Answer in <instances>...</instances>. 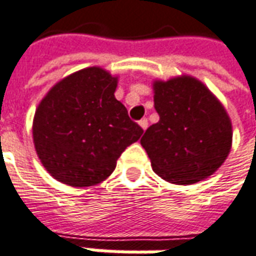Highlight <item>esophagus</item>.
I'll list each match as a JSON object with an SVG mask.
<instances>
[{
  "mask_svg": "<svg viewBox=\"0 0 256 256\" xmlns=\"http://www.w3.org/2000/svg\"><path fill=\"white\" fill-rule=\"evenodd\" d=\"M138 124H140V128H142V130H146V128H148V120H147L146 118H142V120L138 122Z\"/></svg>",
  "mask_w": 256,
  "mask_h": 256,
  "instance_id": "obj_1",
  "label": "esophagus"
}]
</instances>
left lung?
<instances>
[{"mask_svg":"<svg viewBox=\"0 0 256 256\" xmlns=\"http://www.w3.org/2000/svg\"><path fill=\"white\" fill-rule=\"evenodd\" d=\"M160 120L146 130L142 148L158 176L192 185L214 174L228 156L232 128L222 102L189 76L154 81Z\"/></svg>","mask_w":256,"mask_h":256,"instance_id":"left-lung-1","label":"left lung"}]
</instances>
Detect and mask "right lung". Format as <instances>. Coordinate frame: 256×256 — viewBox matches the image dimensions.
<instances>
[{
  "label": "right lung",
  "mask_w": 256,
  "mask_h": 256,
  "mask_svg": "<svg viewBox=\"0 0 256 256\" xmlns=\"http://www.w3.org/2000/svg\"><path fill=\"white\" fill-rule=\"evenodd\" d=\"M118 77L100 67L80 70L46 94L33 118V142L46 171L70 186L105 180L142 128L114 98Z\"/></svg>",
  "instance_id": "add662e5"
}]
</instances>
